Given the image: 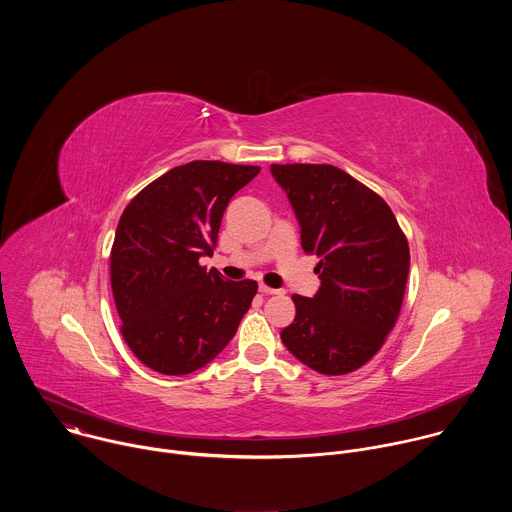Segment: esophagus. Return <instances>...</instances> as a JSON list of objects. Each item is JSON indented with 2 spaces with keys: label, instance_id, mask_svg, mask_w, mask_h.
Returning <instances> with one entry per match:
<instances>
[{
  "label": "esophagus",
  "instance_id": "esophagus-1",
  "mask_svg": "<svg viewBox=\"0 0 512 512\" xmlns=\"http://www.w3.org/2000/svg\"><path fill=\"white\" fill-rule=\"evenodd\" d=\"M259 291H261L263 296H275V294H279L281 289H275V287H267V285H263V283H261V285H259Z\"/></svg>",
  "mask_w": 512,
  "mask_h": 512
}]
</instances>
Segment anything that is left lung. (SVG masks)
I'll list each match as a JSON object with an SVG mask.
<instances>
[{
    "mask_svg": "<svg viewBox=\"0 0 512 512\" xmlns=\"http://www.w3.org/2000/svg\"><path fill=\"white\" fill-rule=\"evenodd\" d=\"M306 253L320 257L312 298L291 296L296 318L281 342L306 367L346 375L369 362L393 330L409 275V245L387 202L326 164H271Z\"/></svg>",
    "mask_w": 512,
    "mask_h": 512,
    "instance_id": "obj_1",
    "label": "left lung"
}]
</instances>
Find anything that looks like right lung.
<instances>
[{"mask_svg":"<svg viewBox=\"0 0 512 512\" xmlns=\"http://www.w3.org/2000/svg\"><path fill=\"white\" fill-rule=\"evenodd\" d=\"M261 168L196 160L145 186L123 210L111 287L133 354L162 375H188L233 340L257 283L198 261L216 249L231 198Z\"/></svg>","mask_w":512,"mask_h":512,"instance_id":"1","label":"right lung"}]
</instances>
